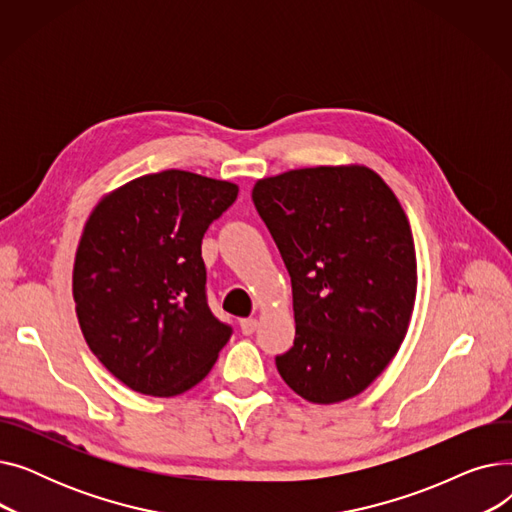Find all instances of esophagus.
<instances>
[{"mask_svg":"<svg viewBox=\"0 0 512 512\" xmlns=\"http://www.w3.org/2000/svg\"><path fill=\"white\" fill-rule=\"evenodd\" d=\"M257 326H259V321H257L255 317L240 319V332L245 334V336H251V334L257 330Z\"/></svg>","mask_w":512,"mask_h":512,"instance_id":"34e87169","label":"esophagus"}]
</instances>
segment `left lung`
I'll list each match as a JSON object with an SVG mask.
<instances>
[{
	"instance_id": "1",
	"label": "left lung",
	"mask_w": 512,
	"mask_h": 512,
	"mask_svg": "<svg viewBox=\"0 0 512 512\" xmlns=\"http://www.w3.org/2000/svg\"><path fill=\"white\" fill-rule=\"evenodd\" d=\"M253 203L292 282L297 334L276 357L313 405L361 394L398 353L417 294L407 213L367 166H317L261 178Z\"/></svg>"
}]
</instances>
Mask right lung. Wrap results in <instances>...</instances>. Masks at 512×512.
Segmentation results:
<instances>
[{"instance_id": "obj_1", "label": "right lung", "mask_w": 512, "mask_h": 512, "mask_svg": "<svg viewBox=\"0 0 512 512\" xmlns=\"http://www.w3.org/2000/svg\"><path fill=\"white\" fill-rule=\"evenodd\" d=\"M236 195L234 182L164 170L91 211L72 270L76 317L91 353L130 390H191L230 340L207 305L201 240Z\"/></svg>"}]
</instances>
